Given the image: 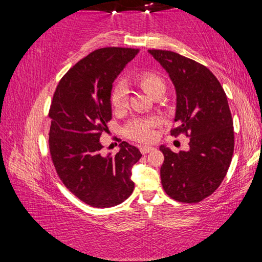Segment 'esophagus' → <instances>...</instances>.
I'll list each match as a JSON object with an SVG mask.
<instances>
[{"label":"esophagus","mask_w":262,"mask_h":262,"mask_svg":"<svg viewBox=\"0 0 262 262\" xmlns=\"http://www.w3.org/2000/svg\"><path fill=\"white\" fill-rule=\"evenodd\" d=\"M152 150H154L152 147H145V145H144V147H141V148H140V151H141L142 155H145V154H148V152H151Z\"/></svg>","instance_id":"esophagus-1"}]
</instances>
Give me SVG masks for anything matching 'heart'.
I'll return each mask as SVG.
<instances>
[{
  "label": "heart",
  "instance_id": "heart-1",
  "mask_svg": "<svg viewBox=\"0 0 262 262\" xmlns=\"http://www.w3.org/2000/svg\"><path fill=\"white\" fill-rule=\"evenodd\" d=\"M136 81L152 97L157 96L165 90V82L156 74L149 72L140 73L136 76ZM128 94H129V90H128V85L125 81L118 79L113 84L110 100L115 110H120L126 105ZM158 125L159 120L157 118H134L125 126L123 132L130 140L142 142V143H150L156 137L155 128Z\"/></svg>",
  "mask_w": 262,
  "mask_h": 262
}]
</instances>
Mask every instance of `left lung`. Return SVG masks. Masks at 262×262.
I'll use <instances>...</instances> for the list:
<instances>
[{
  "label": "left lung",
  "instance_id": "obj_1",
  "mask_svg": "<svg viewBox=\"0 0 262 262\" xmlns=\"http://www.w3.org/2000/svg\"><path fill=\"white\" fill-rule=\"evenodd\" d=\"M173 82L177 110L172 136L189 137L187 151L176 154L161 145V180L176 201L198 203L220 187L234 148L233 121L227 95L209 69L178 53L150 50Z\"/></svg>",
  "mask_w": 262,
  "mask_h": 262
}]
</instances>
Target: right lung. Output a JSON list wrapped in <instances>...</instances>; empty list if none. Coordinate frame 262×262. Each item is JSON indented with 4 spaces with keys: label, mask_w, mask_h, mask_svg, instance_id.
<instances>
[{
    "label": "right lung",
    "mask_w": 262,
    "mask_h": 262,
    "mask_svg": "<svg viewBox=\"0 0 262 262\" xmlns=\"http://www.w3.org/2000/svg\"><path fill=\"white\" fill-rule=\"evenodd\" d=\"M139 48L105 47L79 60L60 79L51 103L48 147L62 184L95 208L120 205L130 196L132 166L141 158L121 142L115 155L103 157L100 136L112 119V83Z\"/></svg>",
    "instance_id": "obj_1"
}]
</instances>
